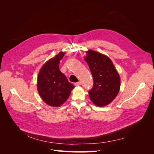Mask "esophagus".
I'll list each match as a JSON object with an SVG mask.
<instances>
[{"mask_svg": "<svg viewBox=\"0 0 154 154\" xmlns=\"http://www.w3.org/2000/svg\"><path fill=\"white\" fill-rule=\"evenodd\" d=\"M74 85H75L76 86H80L81 85V82H76L74 83Z\"/></svg>", "mask_w": 154, "mask_h": 154, "instance_id": "esophagus-1", "label": "esophagus"}]
</instances>
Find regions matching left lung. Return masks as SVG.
Returning <instances> with one entry per match:
<instances>
[{"label":"left lung","mask_w":154,"mask_h":154,"mask_svg":"<svg viewBox=\"0 0 154 154\" xmlns=\"http://www.w3.org/2000/svg\"><path fill=\"white\" fill-rule=\"evenodd\" d=\"M84 58L91 70L94 81L88 91L90 99L96 106L109 105L118 95L120 89V78L111 60L96 51H87Z\"/></svg>","instance_id":"left-lung-1"}]
</instances>
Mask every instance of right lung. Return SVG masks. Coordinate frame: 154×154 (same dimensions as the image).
I'll return each mask as SVG.
<instances>
[{"label": "right lung", "mask_w": 154, "mask_h": 154, "mask_svg": "<svg viewBox=\"0 0 154 154\" xmlns=\"http://www.w3.org/2000/svg\"><path fill=\"white\" fill-rule=\"evenodd\" d=\"M65 53L60 52L49 60L41 68L37 79V89L45 103L60 106L68 99L74 87L59 69L60 61Z\"/></svg>", "instance_id": "add662e5"}]
</instances>
